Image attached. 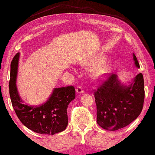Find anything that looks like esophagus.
Masks as SVG:
<instances>
[{
  "label": "esophagus",
  "instance_id": "obj_1",
  "mask_svg": "<svg viewBox=\"0 0 155 155\" xmlns=\"http://www.w3.org/2000/svg\"><path fill=\"white\" fill-rule=\"evenodd\" d=\"M76 91H77L78 94H81V93H83V92H84V90L82 87V86H78L77 88V90H76Z\"/></svg>",
  "mask_w": 155,
  "mask_h": 155
}]
</instances>
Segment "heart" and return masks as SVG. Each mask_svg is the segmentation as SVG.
Segmentation results:
<instances>
[{"instance_id": "1", "label": "heart", "mask_w": 155, "mask_h": 155, "mask_svg": "<svg viewBox=\"0 0 155 155\" xmlns=\"http://www.w3.org/2000/svg\"><path fill=\"white\" fill-rule=\"evenodd\" d=\"M108 68L105 67H100V68H96L93 69L91 71V75L92 77H97L102 74L107 72Z\"/></svg>"}]
</instances>
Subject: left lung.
<instances>
[{
  "mask_svg": "<svg viewBox=\"0 0 155 155\" xmlns=\"http://www.w3.org/2000/svg\"><path fill=\"white\" fill-rule=\"evenodd\" d=\"M134 60L138 68L139 63L136 55ZM94 89L97 107V122L101 127L115 131L127 126L137 119L143 107L145 90L141 72H138L129 86L122 85L116 75H104Z\"/></svg>",
  "mask_w": 155,
  "mask_h": 155,
  "instance_id": "obj_1",
  "label": "left lung"
}]
</instances>
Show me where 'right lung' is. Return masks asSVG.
I'll return each instance as SVG.
<instances>
[{"instance_id": "right-lung-1", "label": "right lung", "mask_w": 155, "mask_h": 155, "mask_svg": "<svg viewBox=\"0 0 155 155\" xmlns=\"http://www.w3.org/2000/svg\"><path fill=\"white\" fill-rule=\"evenodd\" d=\"M18 58L17 53L11 62L9 83L12 104L18 118L27 128L41 134L54 135L64 131L68 124V107L76 97L74 87L68 85L55 88L48 100L40 107L24 104L16 86Z\"/></svg>"}]
</instances>
